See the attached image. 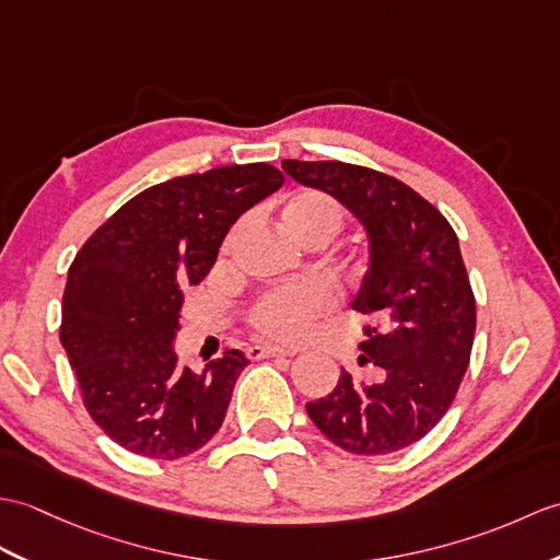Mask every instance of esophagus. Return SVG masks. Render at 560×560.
I'll return each instance as SVG.
<instances>
[{"label": "esophagus", "mask_w": 560, "mask_h": 560, "mask_svg": "<svg viewBox=\"0 0 560 560\" xmlns=\"http://www.w3.org/2000/svg\"><path fill=\"white\" fill-rule=\"evenodd\" d=\"M295 353L289 348H279V346H250L248 348V358L259 360V358H293Z\"/></svg>", "instance_id": "obj_1"}]
</instances>
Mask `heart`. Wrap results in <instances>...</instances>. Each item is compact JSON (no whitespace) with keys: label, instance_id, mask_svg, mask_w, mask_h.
Instances as JSON below:
<instances>
[{"label":"heart","instance_id":"obj_1","mask_svg":"<svg viewBox=\"0 0 560 560\" xmlns=\"http://www.w3.org/2000/svg\"><path fill=\"white\" fill-rule=\"evenodd\" d=\"M281 226L298 243H329L343 226L341 202L317 188H298L281 205ZM336 303L327 281L305 279L259 295L248 310L255 331L277 341H301Z\"/></svg>","mask_w":560,"mask_h":560}]
</instances>
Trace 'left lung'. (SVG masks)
<instances>
[{
    "instance_id": "1",
    "label": "left lung",
    "mask_w": 560,
    "mask_h": 560,
    "mask_svg": "<svg viewBox=\"0 0 560 560\" xmlns=\"http://www.w3.org/2000/svg\"><path fill=\"white\" fill-rule=\"evenodd\" d=\"M298 184L331 192L368 229L370 271L353 301L365 324L360 365L380 380L341 372L307 402L319 432L358 456L406 448L451 408L470 365L477 312L458 236L448 219L402 180L346 162L283 160Z\"/></svg>"
}]
</instances>
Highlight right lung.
I'll list each match as a JSON object with an SVG mask.
<instances>
[{
	"label": "right lung",
	"mask_w": 560,
	"mask_h": 560,
	"mask_svg": "<svg viewBox=\"0 0 560 560\" xmlns=\"http://www.w3.org/2000/svg\"><path fill=\"white\" fill-rule=\"evenodd\" d=\"M283 186L267 162L217 166L138 192L78 250L61 301L59 339L90 418L121 448L176 460L224 422L241 350L202 374L180 368L174 336L184 289L200 283L245 210Z\"/></svg>",
	"instance_id": "1"
}]
</instances>
